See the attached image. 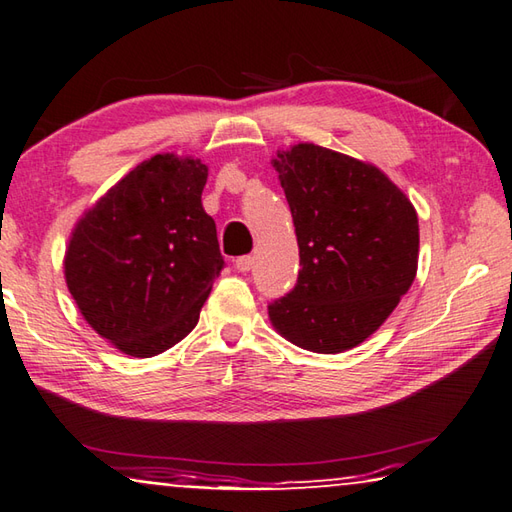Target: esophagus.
I'll return each instance as SVG.
<instances>
[{
  "instance_id": "esophagus-1",
  "label": "esophagus",
  "mask_w": 512,
  "mask_h": 512,
  "mask_svg": "<svg viewBox=\"0 0 512 512\" xmlns=\"http://www.w3.org/2000/svg\"><path fill=\"white\" fill-rule=\"evenodd\" d=\"M253 264H255V259L250 255H242V257L235 259V268L239 270V273H248V270L253 268Z\"/></svg>"
}]
</instances>
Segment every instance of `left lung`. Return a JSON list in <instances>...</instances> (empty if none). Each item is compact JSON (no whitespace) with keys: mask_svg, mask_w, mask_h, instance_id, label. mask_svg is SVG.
<instances>
[{"mask_svg":"<svg viewBox=\"0 0 512 512\" xmlns=\"http://www.w3.org/2000/svg\"><path fill=\"white\" fill-rule=\"evenodd\" d=\"M273 166L302 270L268 317L299 348L344 353L373 335L413 284L417 213L382 170L335 150L297 144Z\"/></svg>","mask_w":512,"mask_h":512,"instance_id":"obj_1","label":"left lung"}]
</instances>
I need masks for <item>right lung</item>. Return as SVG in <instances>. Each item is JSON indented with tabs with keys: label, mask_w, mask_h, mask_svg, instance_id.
<instances>
[{
	"label": "right lung",
	"mask_w": 512,
	"mask_h": 512,
	"mask_svg": "<svg viewBox=\"0 0 512 512\" xmlns=\"http://www.w3.org/2000/svg\"><path fill=\"white\" fill-rule=\"evenodd\" d=\"M206 177L199 159L155 155L73 230L64 257L70 295L126 355L153 357L182 342L222 273L217 228L202 206Z\"/></svg>",
	"instance_id": "1"
}]
</instances>
